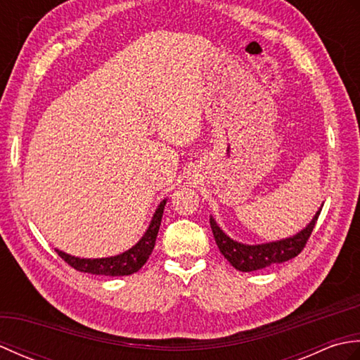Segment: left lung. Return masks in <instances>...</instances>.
Returning a JSON list of instances; mask_svg holds the SVG:
<instances>
[{
    "label": "left lung",
    "instance_id": "obj_1",
    "mask_svg": "<svg viewBox=\"0 0 360 360\" xmlns=\"http://www.w3.org/2000/svg\"><path fill=\"white\" fill-rule=\"evenodd\" d=\"M322 207L317 210L314 218L311 219V223L303 231L295 233L294 236H289V238L264 244H243L232 240L231 236H227L221 231L213 217H210V227L218 244V249L227 262L241 272H252L274 264L285 263L288 259H292L300 254L303 248L307 246V241L309 240L312 231H314Z\"/></svg>",
    "mask_w": 360,
    "mask_h": 360
}]
</instances>
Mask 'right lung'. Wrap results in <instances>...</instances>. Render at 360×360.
I'll use <instances>...</instances> for the list:
<instances>
[{
  "label": "right lung",
  "instance_id": "right-lung-1",
  "mask_svg": "<svg viewBox=\"0 0 360 360\" xmlns=\"http://www.w3.org/2000/svg\"><path fill=\"white\" fill-rule=\"evenodd\" d=\"M167 200H164L158 205L155 215L151 218V223L143 233L142 238L137 241L131 249L125 250L124 254L106 257V258H79L56 249L57 254L62 257L65 262L72 266L75 271L93 274V275H106V277H124V275H131L137 272L141 267L147 263L148 257L155 249L156 236L159 232L160 221H162V213Z\"/></svg>",
  "mask_w": 360,
  "mask_h": 360
}]
</instances>
